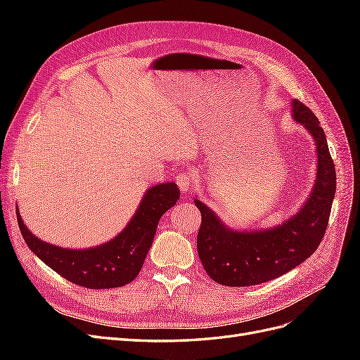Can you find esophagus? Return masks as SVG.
<instances>
[{"mask_svg":"<svg viewBox=\"0 0 360 360\" xmlns=\"http://www.w3.org/2000/svg\"><path fill=\"white\" fill-rule=\"evenodd\" d=\"M176 181H177V186L180 188V191H183V192L191 191V188L193 186V179H192L191 174H188V172L177 174Z\"/></svg>","mask_w":360,"mask_h":360,"instance_id":"obj_1","label":"esophagus"}]
</instances>
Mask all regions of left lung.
Instances as JSON below:
<instances>
[{"mask_svg":"<svg viewBox=\"0 0 360 360\" xmlns=\"http://www.w3.org/2000/svg\"><path fill=\"white\" fill-rule=\"evenodd\" d=\"M292 117L309 130L319 151L315 188L296 216L271 230L240 233L228 230L209 207L195 200L201 212L198 255L217 284L248 287L279 278L309 258L323 240L336 189L335 163L324 130L309 108L296 99Z\"/></svg>","mask_w":360,"mask_h":360,"instance_id":"left-lung-1","label":"left lung"}]
</instances>
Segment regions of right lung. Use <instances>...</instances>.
<instances>
[{
    "label": "right lung",
    "instance_id": "1",
    "mask_svg": "<svg viewBox=\"0 0 360 360\" xmlns=\"http://www.w3.org/2000/svg\"><path fill=\"white\" fill-rule=\"evenodd\" d=\"M179 198L176 183L156 184L147 191L124 230L114 240L91 249H63L41 242L28 231L19 212L16 214L27 246L43 263L76 285L103 290L123 287L138 276L153 243L159 219Z\"/></svg>",
    "mask_w": 360,
    "mask_h": 360
}]
</instances>
